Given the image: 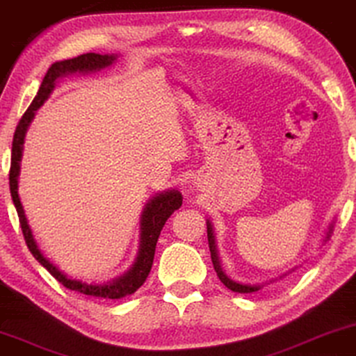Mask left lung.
Returning a JSON list of instances; mask_svg holds the SVG:
<instances>
[{"label": "left lung", "mask_w": 356, "mask_h": 356, "mask_svg": "<svg viewBox=\"0 0 356 356\" xmlns=\"http://www.w3.org/2000/svg\"><path fill=\"white\" fill-rule=\"evenodd\" d=\"M332 227H334V221L329 222V227H327L325 234H324V239H322V244H325L327 241L330 239V234H332ZM207 234H208V245H210V252H211V262H213V267H215V272L218 275V278H220L221 283L225 286L229 288L231 291H236V293H252V291H259L260 288L268 285V283H273L277 280H282L283 277H286L288 273L295 272L298 267H295L293 270H290L288 273H283L282 277L275 278V280H270L268 283H262V285H250V283H241V282H236L233 280L231 277H227L225 270L221 267V262H220V255H218V248H216V241H215V231H213V225L210 220H207Z\"/></svg>", "instance_id": "obj_1"}]
</instances>
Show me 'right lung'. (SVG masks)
<instances>
[{
    "label": "right lung",
    "mask_w": 356,
    "mask_h": 356,
    "mask_svg": "<svg viewBox=\"0 0 356 356\" xmlns=\"http://www.w3.org/2000/svg\"><path fill=\"white\" fill-rule=\"evenodd\" d=\"M118 58L115 54H84L76 56L71 60L63 61H55L47 71L44 81H42L39 92L34 97V101L24 113L19 125L16 127L13 138V153H11V170H9V191H11L13 203L16 207L19 221H21L22 234L26 239L27 248L32 252V255L39 260L40 265L49 270L54 277L58 280L61 285L70 288V290L83 293V295L96 296V298H108V300H120L123 296L134 295L138 288L143 285L146 277L149 275L151 265H153L154 259V250L156 243L161 234V229L168 221V218L172 215L175 210H179L182 205V193L175 188L170 191H164L156 193L154 197H151L141 211L140 216V245H138V254L131 267L127 270L125 273L120 277L113 278L111 282L106 283H89L84 280H78V278L70 277L65 272L56 267L50 259H47L44 252H42L39 244L32 233L29 221H27L26 213H24V207L21 203L17 193V179L19 172H21V161H22V151H24V138H26L27 129H29L31 122L34 120L35 112L44 106V102L49 99V96L54 92L56 79L65 78L70 74H89V73H97V71L106 70L108 66H112Z\"/></svg>",
    "instance_id": "add662e5"
}]
</instances>
